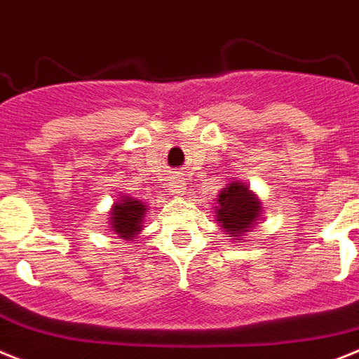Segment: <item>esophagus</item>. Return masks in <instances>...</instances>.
<instances>
[{"mask_svg":"<svg viewBox=\"0 0 359 359\" xmlns=\"http://www.w3.org/2000/svg\"><path fill=\"white\" fill-rule=\"evenodd\" d=\"M185 182H183L182 177H177V180H174L172 185H170V192H172L174 196H183V192H185Z\"/></svg>","mask_w":359,"mask_h":359,"instance_id":"obj_1","label":"esophagus"}]
</instances>
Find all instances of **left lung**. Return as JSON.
<instances>
[{
  "label": "left lung",
  "instance_id": "obj_1",
  "mask_svg": "<svg viewBox=\"0 0 359 359\" xmlns=\"http://www.w3.org/2000/svg\"><path fill=\"white\" fill-rule=\"evenodd\" d=\"M216 222L225 229L229 238H240L249 232L262 216V201L249 191V187L232 182L216 198Z\"/></svg>",
  "mask_w": 359,
  "mask_h": 359
}]
</instances>
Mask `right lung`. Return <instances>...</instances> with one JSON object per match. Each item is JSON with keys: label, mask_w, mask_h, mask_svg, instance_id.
Here are the masks:
<instances>
[{"label": "right lung", "mask_w": 359, "mask_h": 359, "mask_svg": "<svg viewBox=\"0 0 359 359\" xmlns=\"http://www.w3.org/2000/svg\"><path fill=\"white\" fill-rule=\"evenodd\" d=\"M147 205L133 198H119L110 209V225L114 234L121 240H134V236L142 231L143 217H145Z\"/></svg>", "instance_id": "right-lung-1"}]
</instances>
